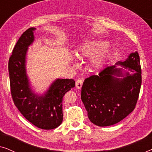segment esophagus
<instances>
[{"instance_id": "1", "label": "esophagus", "mask_w": 152, "mask_h": 152, "mask_svg": "<svg viewBox=\"0 0 152 152\" xmlns=\"http://www.w3.org/2000/svg\"><path fill=\"white\" fill-rule=\"evenodd\" d=\"M76 88H81L83 84V80H77L76 81Z\"/></svg>"}]
</instances>
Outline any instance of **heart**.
Listing matches in <instances>:
<instances>
[{"instance_id": "heart-1", "label": "heart", "mask_w": 152, "mask_h": 152, "mask_svg": "<svg viewBox=\"0 0 152 152\" xmlns=\"http://www.w3.org/2000/svg\"><path fill=\"white\" fill-rule=\"evenodd\" d=\"M104 43L102 41H89L88 42L84 43L80 48L77 55L80 59H83L84 58L92 57L104 47ZM109 51V48L104 46L102 50L99 52V53H97V55L93 58L92 62H91V65H92L93 68L99 69V68L102 67L107 59Z\"/></svg>"}]
</instances>
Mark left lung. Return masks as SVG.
Returning <instances> with one entry per match:
<instances>
[{
    "instance_id": "8db88e82",
    "label": "left lung",
    "mask_w": 152,
    "mask_h": 152,
    "mask_svg": "<svg viewBox=\"0 0 152 152\" xmlns=\"http://www.w3.org/2000/svg\"><path fill=\"white\" fill-rule=\"evenodd\" d=\"M130 70L124 76L121 68L107 66L98 75L85 79L82 87L81 98L89 120L95 125L107 126L115 124L134 111L140 93L142 76L140 57L137 52L130 54L124 61H118Z\"/></svg>"
}]
</instances>
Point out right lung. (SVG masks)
<instances>
[{"label": "right lung", "instance_id": "1", "mask_svg": "<svg viewBox=\"0 0 152 152\" xmlns=\"http://www.w3.org/2000/svg\"><path fill=\"white\" fill-rule=\"evenodd\" d=\"M34 30L30 28L23 33L10 56V90L14 104L29 122L42 129H53L63 121V97L75 86V82L57 79L43 96L32 93L26 75V56L28 47L34 41Z\"/></svg>", "mask_w": 152, "mask_h": 152}]
</instances>
